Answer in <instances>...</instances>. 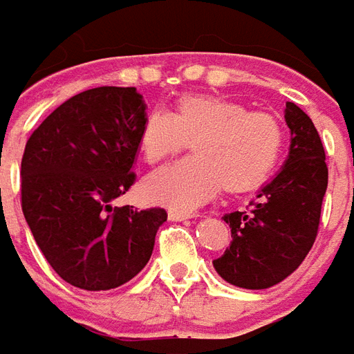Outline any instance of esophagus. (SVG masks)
<instances>
[{
	"mask_svg": "<svg viewBox=\"0 0 354 354\" xmlns=\"http://www.w3.org/2000/svg\"><path fill=\"white\" fill-rule=\"evenodd\" d=\"M191 217H197V214H195V212L169 210V219H170V221H184V219H191Z\"/></svg>",
	"mask_w": 354,
	"mask_h": 354,
	"instance_id": "esophagus-1",
	"label": "esophagus"
}]
</instances>
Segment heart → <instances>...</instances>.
Listing matches in <instances>:
<instances>
[{"instance_id":"obj_1","label":"heart","mask_w":354,"mask_h":354,"mask_svg":"<svg viewBox=\"0 0 354 354\" xmlns=\"http://www.w3.org/2000/svg\"><path fill=\"white\" fill-rule=\"evenodd\" d=\"M191 138L195 156L178 159L146 178L150 203L195 208L221 184L227 191L255 187L270 174L283 144V129L268 112L212 95H187L170 114L153 109L146 116L138 148L146 163L156 165Z\"/></svg>"}]
</instances>
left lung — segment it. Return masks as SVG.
<instances>
[{
  "mask_svg": "<svg viewBox=\"0 0 354 354\" xmlns=\"http://www.w3.org/2000/svg\"><path fill=\"white\" fill-rule=\"evenodd\" d=\"M290 129L289 156L263 185L250 212L225 214L232 242L214 268L242 289H268L302 264L315 242L328 185L324 148L315 125L295 103L285 106Z\"/></svg>",
  "mask_w": 354,
  "mask_h": 354,
  "instance_id": "left-lung-1",
  "label": "left lung"
}]
</instances>
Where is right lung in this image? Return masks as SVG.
I'll return each mask as SVG.
<instances>
[{
	"label": "right lung",
	"mask_w": 354,
	"mask_h": 354,
	"mask_svg": "<svg viewBox=\"0 0 354 354\" xmlns=\"http://www.w3.org/2000/svg\"><path fill=\"white\" fill-rule=\"evenodd\" d=\"M146 103L137 88L101 86L59 104L22 157V212L44 259L67 283L109 290L148 264L163 208L112 206L135 184Z\"/></svg>",
	"instance_id": "obj_1"
}]
</instances>
